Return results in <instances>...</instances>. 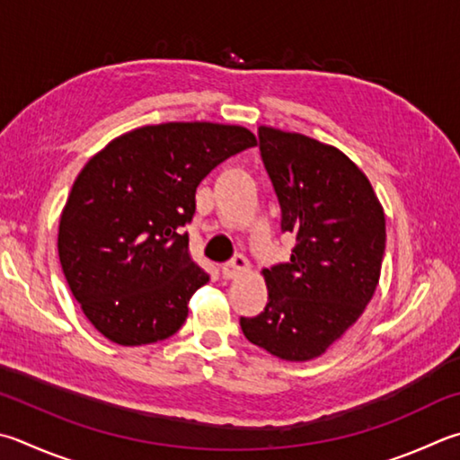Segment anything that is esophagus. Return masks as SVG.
<instances>
[{"instance_id":"obj_1","label":"esophagus","mask_w":460,"mask_h":460,"mask_svg":"<svg viewBox=\"0 0 460 460\" xmlns=\"http://www.w3.org/2000/svg\"><path fill=\"white\" fill-rule=\"evenodd\" d=\"M247 270H249L247 259L243 255H235L231 261H227L221 267V275L225 279H235L241 273H245Z\"/></svg>"}]
</instances>
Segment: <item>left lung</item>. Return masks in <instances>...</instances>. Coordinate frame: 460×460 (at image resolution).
<instances>
[{"mask_svg":"<svg viewBox=\"0 0 460 460\" xmlns=\"http://www.w3.org/2000/svg\"><path fill=\"white\" fill-rule=\"evenodd\" d=\"M259 155L294 233L286 263L263 270L270 299L241 317L252 344L289 362L322 356L374 296L386 247V219L370 181L338 148L261 127Z\"/></svg>","mask_w":460,"mask_h":460,"instance_id":"1","label":"left lung"}]
</instances>
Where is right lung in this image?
<instances>
[{"instance_id":"right-lung-1","label":"right lung","mask_w":460,"mask_h":460,"mask_svg":"<svg viewBox=\"0 0 460 460\" xmlns=\"http://www.w3.org/2000/svg\"><path fill=\"white\" fill-rule=\"evenodd\" d=\"M255 146L243 127L166 122L127 132L74 181L58 253L82 312L120 346L172 336L208 273L189 252L195 193L217 164Z\"/></svg>"}]
</instances>
